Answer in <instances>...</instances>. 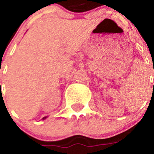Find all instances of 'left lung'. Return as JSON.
<instances>
[{"instance_id": "1", "label": "left lung", "mask_w": 154, "mask_h": 154, "mask_svg": "<svg viewBox=\"0 0 154 154\" xmlns=\"http://www.w3.org/2000/svg\"><path fill=\"white\" fill-rule=\"evenodd\" d=\"M153 85H154V83H153Z\"/></svg>"}]
</instances>
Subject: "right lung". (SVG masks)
Masks as SVG:
<instances>
[{"mask_svg":"<svg viewBox=\"0 0 154 154\" xmlns=\"http://www.w3.org/2000/svg\"><path fill=\"white\" fill-rule=\"evenodd\" d=\"M45 118H46V117H43V119H45Z\"/></svg>","mask_w":154,"mask_h":154,"instance_id":"obj_1","label":"right lung"}]
</instances>
